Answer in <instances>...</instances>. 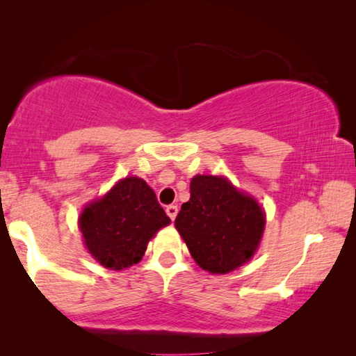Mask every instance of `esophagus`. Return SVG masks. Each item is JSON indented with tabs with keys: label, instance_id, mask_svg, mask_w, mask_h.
Returning <instances> with one entry per match:
<instances>
[{
	"label": "esophagus",
	"instance_id": "esophagus-1",
	"mask_svg": "<svg viewBox=\"0 0 356 356\" xmlns=\"http://www.w3.org/2000/svg\"><path fill=\"white\" fill-rule=\"evenodd\" d=\"M177 212H179V209H177V206H168L166 207V213H168V216H170L171 220H176V216H177Z\"/></svg>",
	"mask_w": 356,
	"mask_h": 356
}]
</instances>
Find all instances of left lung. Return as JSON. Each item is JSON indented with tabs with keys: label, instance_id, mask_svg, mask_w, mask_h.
<instances>
[{
	"label": "left lung",
	"instance_id": "left-lung-1",
	"mask_svg": "<svg viewBox=\"0 0 356 356\" xmlns=\"http://www.w3.org/2000/svg\"><path fill=\"white\" fill-rule=\"evenodd\" d=\"M265 227V213L254 197L227 179L197 174L190 201L176 216V229L195 262L213 275L238 268L254 254Z\"/></svg>",
	"mask_w": 356,
	"mask_h": 356
}]
</instances>
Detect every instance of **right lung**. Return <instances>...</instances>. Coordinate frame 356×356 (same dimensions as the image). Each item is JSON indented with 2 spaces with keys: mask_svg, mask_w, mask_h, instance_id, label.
<instances>
[{
  "mask_svg": "<svg viewBox=\"0 0 356 356\" xmlns=\"http://www.w3.org/2000/svg\"><path fill=\"white\" fill-rule=\"evenodd\" d=\"M171 222L154 190L140 177H125L104 197L83 209L78 220L84 245L105 268L138 264L149 240Z\"/></svg>",
  "mask_w": 356,
  "mask_h": 356,
  "instance_id": "1",
  "label": "right lung"
}]
</instances>
